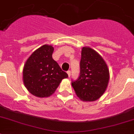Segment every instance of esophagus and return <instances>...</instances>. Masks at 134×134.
Segmentation results:
<instances>
[{
  "label": "esophagus",
  "mask_w": 134,
  "mask_h": 134,
  "mask_svg": "<svg viewBox=\"0 0 134 134\" xmlns=\"http://www.w3.org/2000/svg\"><path fill=\"white\" fill-rule=\"evenodd\" d=\"M67 74H68V77H70L71 71H70V70H68V72H67Z\"/></svg>",
  "instance_id": "esophagus-1"
}]
</instances>
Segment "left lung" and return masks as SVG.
Returning <instances> with one entry per match:
<instances>
[{
	"instance_id": "8db88e82",
	"label": "left lung",
	"mask_w": 134,
	"mask_h": 134,
	"mask_svg": "<svg viewBox=\"0 0 134 134\" xmlns=\"http://www.w3.org/2000/svg\"><path fill=\"white\" fill-rule=\"evenodd\" d=\"M80 76L72 85L77 96L84 101H94L106 90L109 72L103 58L93 49L83 47Z\"/></svg>"
}]
</instances>
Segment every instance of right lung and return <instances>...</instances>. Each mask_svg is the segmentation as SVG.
<instances>
[{
	"label": "right lung",
	"mask_w": 134,
	"mask_h": 134,
	"mask_svg": "<svg viewBox=\"0 0 134 134\" xmlns=\"http://www.w3.org/2000/svg\"><path fill=\"white\" fill-rule=\"evenodd\" d=\"M54 48L44 44L29 57L23 70V79L27 90L38 97L54 93L62 79L68 77L53 58Z\"/></svg>",
	"instance_id": "right-lung-1"
}]
</instances>
